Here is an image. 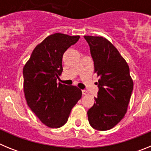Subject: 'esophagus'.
Here are the masks:
<instances>
[{"mask_svg": "<svg viewBox=\"0 0 151 151\" xmlns=\"http://www.w3.org/2000/svg\"><path fill=\"white\" fill-rule=\"evenodd\" d=\"M82 94H83V95H87V94H88V91H87L82 90Z\"/></svg>", "mask_w": 151, "mask_h": 151, "instance_id": "obj_1", "label": "esophagus"}]
</instances>
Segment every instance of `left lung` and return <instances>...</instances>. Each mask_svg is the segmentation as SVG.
<instances>
[{
	"label": "left lung",
	"mask_w": 151,
	"mask_h": 151,
	"mask_svg": "<svg viewBox=\"0 0 151 151\" xmlns=\"http://www.w3.org/2000/svg\"><path fill=\"white\" fill-rule=\"evenodd\" d=\"M90 47L94 73L99 77L95 103L88 110L89 124L99 131L112 129L122 119L133 91L127 63L115 47L99 36H84Z\"/></svg>",
	"instance_id": "8db88e82"
}]
</instances>
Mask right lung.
Wrapping results in <instances>:
<instances>
[{"label": "right lung", "mask_w": 151, "mask_h": 151, "mask_svg": "<svg viewBox=\"0 0 151 151\" xmlns=\"http://www.w3.org/2000/svg\"><path fill=\"white\" fill-rule=\"evenodd\" d=\"M80 36L55 33L35 47L23 67V89L28 106L42 123L60 128L82 97L76 86L57 83L63 72V55Z\"/></svg>", "instance_id": "1"}]
</instances>
